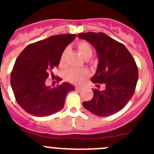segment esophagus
Returning <instances> with one entry per match:
<instances>
[{
    "instance_id": "obj_1",
    "label": "esophagus",
    "mask_w": 154,
    "mask_h": 154,
    "mask_svg": "<svg viewBox=\"0 0 154 154\" xmlns=\"http://www.w3.org/2000/svg\"><path fill=\"white\" fill-rule=\"evenodd\" d=\"M83 88H84V86H75V88L77 90H82Z\"/></svg>"
}]
</instances>
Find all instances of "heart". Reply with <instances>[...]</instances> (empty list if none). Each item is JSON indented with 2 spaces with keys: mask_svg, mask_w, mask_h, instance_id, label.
Here are the masks:
<instances>
[{
  "mask_svg": "<svg viewBox=\"0 0 154 154\" xmlns=\"http://www.w3.org/2000/svg\"><path fill=\"white\" fill-rule=\"evenodd\" d=\"M77 48L82 57L86 60L91 58L92 56V48L86 42H80L77 43ZM67 50H65L60 57V65L64 66L66 64V57H67ZM89 76V72L86 69H75L71 68L68 70L66 74V79L68 82L74 84H80L84 81L85 79Z\"/></svg>",
  "mask_w": 154,
  "mask_h": 154,
  "instance_id": "obj_1",
  "label": "heart"
}]
</instances>
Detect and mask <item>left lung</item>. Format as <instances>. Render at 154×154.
<instances>
[{
  "mask_svg": "<svg viewBox=\"0 0 154 154\" xmlns=\"http://www.w3.org/2000/svg\"><path fill=\"white\" fill-rule=\"evenodd\" d=\"M78 37L91 43L97 51L98 65L91 81L97 88L94 96L83 106L93 114L106 117L122 110L133 97L137 84L138 67L131 54L122 43L103 32H83Z\"/></svg>",
  "mask_w": 154,
  "mask_h": 154,
  "instance_id": "8db88e82",
  "label": "left lung"
}]
</instances>
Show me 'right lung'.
Wrapping results in <instances>:
<instances>
[{
	"label": "right lung",
	"instance_id": "add662e5",
	"mask_svg": "<svg viewBox=\"0 0 154 154\" xmlns=\"http://www.w3.org/2000/svg\"><path fill=\"white\" fill-rule=\"evenodd\" d=\"M75 34H60L27 46L15 60L10 83L17 103L27 113L45 117L63 108L65 99L74 87L67 82L51 88L46 85L49 73L60 64L65 48ZM55 77L51 72L52 79ZM62 79L57 77V81Z\"/></svg>",
	"mask_w": 154,
	"mask_h": 154
}]
</instances>
